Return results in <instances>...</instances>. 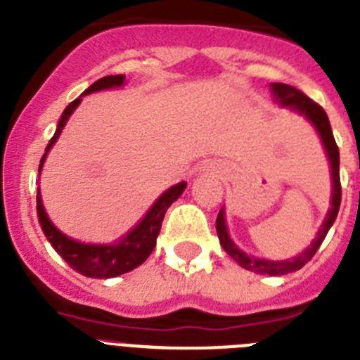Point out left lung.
I'll return each instance as SVG.
<instances>
[{
	"mask_svg": "<svg viewBox=\"0 0 360 360\" xmlns=\"http://www.w3.org/2000/svg\"><path fill=\"white\" fill-rule=\"evenodd\" d=\"M272 91H274V97L281 106H288L294 111L301 113V115L307 117L314 128L319 133L321 141H323L324 149H326V155H328L330 167H332V207H330L328 214L324 218L323 225H321L319 232H317L316 240L311 241L310 247H307L304 252H301L299 256L292 257V259H285V262H269V259H259V257L249 256L245 254L243 250H240L236 245L232 243L231 236L227 232V225H225V214L224 209L218 212V218H216V232H218L219 245L224 247L225 252L234 259L240 266L250 270V272H257V274H269V276H283L290 274L295 270L303 269L308 262H310L314 254L317 252V249L321 247L323 240L328 234L330 227L333 225L337 218V212L341 207V176H339V148L335 144V139H333L332 128H330V120L326 111L319 106L317 103H314L310 97L299 91L297 88L290 84H283V82H272L270 84Z\"/></svg>",
	"mask_w": 360,
	"mask_h": 360,
	"instance_id": "left-lung-1",
	"label": "left lung"
}]
</instances>
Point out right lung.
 <instances>
[{
    "label": "right lung",
    "instance_id": "obj_1",
    "mask_svg": "<svg viewBox=\"0 0 360 360\" xmlns=\"http://www.w3.org/2000/svg\"><path fill=\"white\" fill-rule=\"evenodd\" d=\"M124 84V75H108V77L98 79L94 84L84 90L82 95L94 94L98 90H108V88H119ZM81 95V97H82ZM75 98L73 103H70L66 106V110L63 111L61 120L57 124V129L53 133V136L50 139L49 146H46V151H44L43 158H41L39 164V173L41 167H43V162L46 158V153L50 151L56 141L61 135L63 128H65L66 120L70 119V115L73 113V110L79 106L82 98ZM187 184L180 182L174 187L167 189L157 202L153 203V207L149 209L148 214L142 218V221L136 225L133 231H129L124 238H120L117 243L113 245H91V243H81V241H75L72 238L65 236L56 225L50 221V218L46 216L43 207V202H41V193L37 189V218H39L41 229H43L46 240L52 243L53 249L57 250V254L72 266L75 272L86 276V278H115V276L126 274L129 270L136 269L139 265L146 262L149 257V254L153 252L155 245H157L158 232H160L162 221H164L165 211L169 209L171 203L182 195L184 189H186Z\"/></svg>",
    "mask_w": 360,
    "mask_h": 360
}]
</instances>
